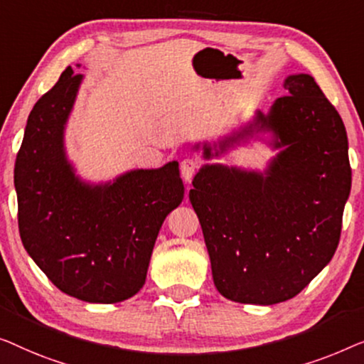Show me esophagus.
<instances>
[{
    "label": "esophagus",
    "instance_id": "34e87169",
    "mask_svg": "<svg viewBox=\"0 0 364 364\" xmlns=\"http://www.w3.org/2000/svg\"><path fill=\"white\" fill-rule=\"evenodd\" d=\"M180 171L184 181H191V178L194 176V173L198 171V161L193 160V158H184V160L180 163Z\"/></svg>",
    "mask_w": 364,
    "mask_h": 364
}]
</instances>
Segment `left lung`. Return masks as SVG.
Wrapping results in <instances>:
<instances>
[{
  "instance_id": "left-lung-1",
  "label": "left lung",
  "mask_w": 364,
  "mask_h": 364,
  "mask_svg": "<svg viewBox=\"0 0 364 364\" xmlns=\"http://www.w3.org/2000/svg\"><path fill=\"white\" fill-rule=\"evenodd\" d=\"M264 115L214 145L211 160L257 133H272L280 151L267 170L204 165L189 191L219 294L232 301L274 305L294 299L333 257L351 189L348 136L340 114L309 74L284 80ZM199 150V143L194 145Z\"/></svg>"
}]
</instances>
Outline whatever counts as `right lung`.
<instances>
[{
	"instance_id": "obj_1",
	"label": "right lung",
	"mask_w": 364,
	"mask_h": 364,
	"mask_svg": "<svg viewBox=\"0 0 364 364\" xmlns=\"http://www.w3.org/2000/svg\"><path fill=\"white\" fill-rule=\"evenodd\" d=\"M82 82L69 68L28 117L14 165L24 249L60 291L117 304L141 289L165 218L183 201L178 161L90 184L65 156L64 130Z\"/></svg>"
}]
</instances>
